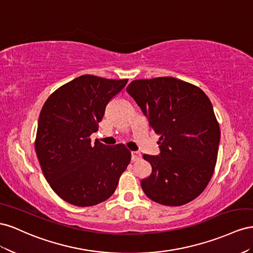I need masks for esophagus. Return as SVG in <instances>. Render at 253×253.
Returning a JSON list of instances; mask_svg holds the SVG:
<instances>
[{"mask_svg": "<svg viewBox=\"0 0 253 253\" xmlns=\"http://www.w3.org/2000/svg\"><path fill=\"white\" fill-rule=\"evenodd\" d=\"M141 158H142V155H141L140 151H131V160L133 162L139 161Z\"/></svg>", "mask_w": 253, "mask_h": 253, "instance_id": "obj_1", "label": "esophagus"}]
</instances>
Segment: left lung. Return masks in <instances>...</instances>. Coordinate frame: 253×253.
Listing matches in <instances>:
<instances>
[{
  "instance_id": "left-lung-1",
  "label": "left lung",
  "mask_w": 253,
  "mask_h": 253,
  "mask_svg": "<svg viewBox=\"0 0 253 253\" xmlns=\"http://www.w3.org/2000/svg\"><path fill=\"white\" fill-rule=\"evenodd\" d=\"M126 90L160 134V154L143 156L153 168L141 181L143 192L164 206L190 203L207 187L217 160L220 129L210 99L174 77L139 79Z\"/></svg>"
}]
</instances>
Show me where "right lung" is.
Returning a JSON list of instances; mask_svg holds the SVG:
<instances>
[{"mask_svg": "<svg viewBox=\"0 0 253 253\" xmlns=\"http://www.w3.org/2000/svg\"><path fill=\"white\" fill-rule=\"evenodd\" d=\"M128 79L83 75L50 95L39 115L35 148L46 181L67 203L91 207L109 198L131 154L125 145L91 143L106 106Z\"/></svg>", "mask_w": 253, "mask_h": 253, "instance_id": "1", "label": "right lung"}]
</instances>
